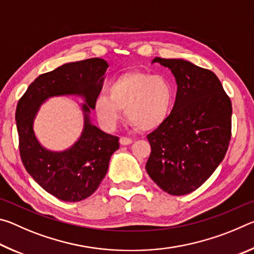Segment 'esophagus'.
Masks as SVG:
<instances>
[{"label":"esophagus","instance_id":"obj_1","mask_svg":"<svg viewBox=\"0 0 254 254\" xmlns=\"http://www.w3.org/2000/svg\"><path fill=\"white\" fill-rule=\"evenodd\" d=\"M120 143H121L122 145H127V144L132 143V140L130 139V137L121 136V137H120Z\"/></svg>","mask_w":254,"mask_h":254}]
</instances>
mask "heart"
I'll list each match as a JSON object with an SVG mask.
<instances>
[{"instance_id":"heart-1","label":"heart","mask_w":254,"mask_h":254,"mask_svg":"<svg viewBox=\"0 0 254 254\" xmlns=\"http://www.w3.org/2000/svg\"><path fill=\"white\" fill-rule=\"evenodd\" d=\"M106 94H100L94 110L101 126L106 130L117 127L121 111L127 121L140 132H150L161 127L169 117L174 104V87L163 76L143 71H127L117 77Z\"/></svg>"}]
</instances>
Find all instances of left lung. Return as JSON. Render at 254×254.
Wrapping results in <instances>:
<instances>
[{
  "instance_id": "1",
  "label": "left lung",
  "mask_w": 254,
  "mask_h": 254,
  "mask_svg": "<svg viewBox=\"0 0 254 254\" xmlns=\"http://www.w3.org/2000/svg\"><path fill=\"white\" fill-rule=\"evenodd\" d=\"M171 69L177 95L161 127L147 135L148 175L163 191L182 196L200 187L217 168L232 135V103L213 71L183 59L156 57Z\"/></svg>"
}]
</instances>
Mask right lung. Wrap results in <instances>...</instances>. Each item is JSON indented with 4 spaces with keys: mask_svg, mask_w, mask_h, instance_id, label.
I'll return each instance as SVG.
<instances>
[{
    "mask_svg": "<svg viewBox=\"0 0 254 254\" xmlns=\"http://www.w3.org/2000/svg\"><path fill=\"white\" fill-rule=\"evenodd\" d=\"M107 67L101 58L60 66L30 84L16 105L19 150L24 168L46 191L60 200L79 201L91 196L105 177L111 156L120 147L118 136L103 132L88 118ZM72 93L84 96L88 103L83 106L84 131L70 149L51 153L42 148L34 135V117L48 97Z\"/></svg>",
    "mask_w": 254,
    "mask_h": 254,
    "instance_id": "right-lung-1",
    "label": "right lung"
}]
</instances>
